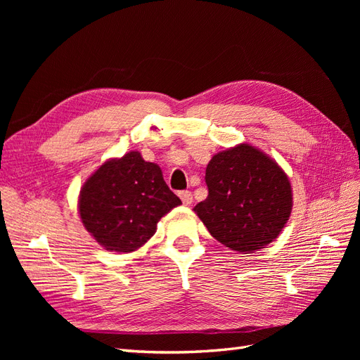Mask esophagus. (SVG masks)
<instances>
[{
    "label": "esophagus",
    "mask_w": 360,
    "mask_h": 360,
    "mask_svg": "<svg viewBox=\"0 0 360 360\" xmlns=\"http://www.w3.org/2000/svg\"><path fill=\"white\" fill-rule=\"evenodd\" d=\"M179 197L181 198V201H183V204H184V205H191V204H192V201H193L192 192H189V191H183V192H180V193H179Z\"/></svg>",
    "instance_id": "34e87169"
}]
</instances>
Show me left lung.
Returning <instances> with one entry per match:
<instances>
[{
  "label": "left lung",
  "mask_w": 360,
  "mask_h": 360,
  "mask_svg": "<svg viewBox=\"0 0 360 360\" xmlns=\"http://www.w3.org/2000/svg\"><path fill=\"white\" fill-rule=\"evenodd\" d=\"M205 183L209 197L193 212L217 242L242 254L274 242L291 214L287 174L250 144L214 155L205 169Z\"/></svg>",
  "instance_id": "1"
}]
</instances>
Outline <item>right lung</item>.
Returning <instances> with one entry per match:
<instances>
[{"mask_svg": "<svg viewBox=\"0 0 360 360\" xmlns=\"http://www.w3.org/2000/svg\"><path fill=\"white\" fill-rule=\"evenodd\" d=\"M180 204L159 165L129 151L106 160L86 179L78 210L97 243L114 252H132L156 233L160 217Z\"/></svg>", "mask_w": 360, "mask_h": 360, "instance_id": "1", "label": "right lung"}]
</instances>
